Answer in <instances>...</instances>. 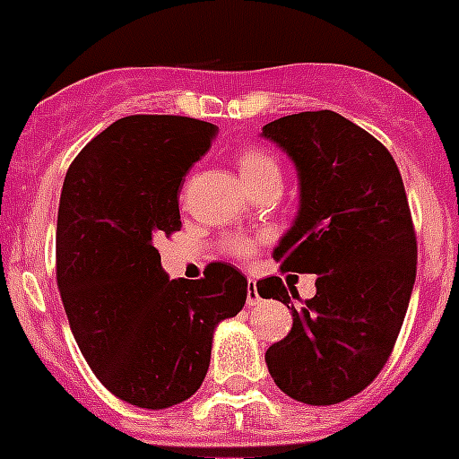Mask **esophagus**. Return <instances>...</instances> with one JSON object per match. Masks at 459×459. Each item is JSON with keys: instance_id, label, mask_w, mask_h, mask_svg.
<instances>
[{"instance_id": "34e87169", "label": "esophagus", "mask_w": 459, "mask_h": 459, "mask_svg": "<svg viewBox=\"0 0 459 459\" xmlns=\"http://www.w3.org/2000/svg\"><path fill=\"white\" fill-rule=\"evenodd\" d=\"M246 302L250 307H255V305H259V302H262V296H259V291H257V281H255V280L247 281V300Z\"/></svg>"}]
</instances>
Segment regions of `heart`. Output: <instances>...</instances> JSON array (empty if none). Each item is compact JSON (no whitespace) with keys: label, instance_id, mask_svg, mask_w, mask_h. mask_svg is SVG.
<instances>
[{"label":"heart","instance_id":"obj_1","mask_svg":"<svg viewBox=\"0 0 459 459\" xmlns=\"http://www.w3.org/2000/svg\"><path fill=\"white\" fill-rule=\"evenodd\" d=\"M237 168L238 172H241L243 182L247 184V188H250L252 193L262 191L264 186H271V184H280V178H281L280 161H277L273 154L259 150V147H247V150H241V152L237 154ZM222 247H225V252H230L232 257L250 259L252 252H255V247L257 246H255V241H250V238L237 237V238H227V241L222 243Z\"/></svg>","mask_w":459,"mask_h":459}]
</instances>
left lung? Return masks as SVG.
<instances>
[{
  "label": "left lung",
  "mask_w": 459,
  "mask_h": 459,
  "mask_svg": "<svg viewBox=\"0 0 459 459\" xmlns=\"http://www.w3.org/2000/svg\"><path fill=\"white\" fill-rule=\"evenodd\" d=\"M264 136L300 178V212L273 257L281 273H316V296L300 307L281 277L257 284L293 316L289 334L266 351L268 373L293 401L334 405L376 380L405 321L416 277L405 186L389 150L334 111L284 116Z\"/></svg>",
  "instance_id": "left-lung-1"
}]
</instances>
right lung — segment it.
<instances>
[{
	"instance_id": "right-lung-1",
	"label": "right lung",
	"mask_w": 459,
	"mask_h": 459,
	"mask_svg": "<svg viewBox=\"0 0 459 459\" xmlns=\"http://www.w3.org/2000/svg\"><path fill=\"white\" fill-rule=\"evenodd\" d=\"M213 134L186 116L120 117L63 182L56 281L70 330L108 392L147 410L200 389L213 327L247 298V280L230 264H209L200 280H168L157 250L182 230L179 191Z\"/></svg>"
}]
</instances>
